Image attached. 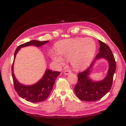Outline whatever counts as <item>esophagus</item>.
<instances>
[{"mask_svg":"<svg viewBox=\"0 0 126 126\" xmlns=\"http://www.w3.org/2000/svg\"><path fill=\"white\" fill-rule=\"evenodd\" d=\"M64 74L65 75H69V74H71L72 73H71V72L70 71H69V70H66V71H65V72H64Z\"/></svg>","mask_w":126,"mask_h":126,"instance_id":"obj_1","label":"esophagus"}]
</instances>
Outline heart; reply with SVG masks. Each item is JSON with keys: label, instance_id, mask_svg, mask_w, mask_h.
<instances>
[{"label": "heart", "instance_id": "heart-1", "mask_svg": "<svg viewBox=\"0 0 126 126\" xmlns=\"http://www.w3.org/2000/svg\"><path fill=\"white\" fill-rule=\"evenodd\" d=\"M96 50L95 41L90 38L65 39L57 44V53H51V58L58 66L63 65L64 60H67L75 68L82 69L92 62Z\"/></svg>", "mask_w": 126, "mask_h": 126}]
</instances>
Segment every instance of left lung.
<instances>
[{
  "label": "left lung",
  "mask_w": 126,
  "mask_h": 126,
  "mask_svg": "<svg viewBox=\"0 0 126 126\" xmlns=\"http://www.w3.org/2000/svg\"><path fill=\"white\" fill-rule=\"evenodd\" d=\"M99 52L91 64L90 67L84 72L78 73V83L74 88L76 96L83 101H95L101 99L111 89L113 76L116 71V62L114 55L109 47L99 40ZM106 59L109 64V69L106 77L102 80L96 81L90 77L97 60Z\"/></svg>",
  "instance_id": "1"
}]
</instances>
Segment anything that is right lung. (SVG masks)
Returning <instances> with one entry per match:
<instances>
[{"instance_id":"add662e5","label":"right lung","mask_w":126,"mask_h":126,"mask_svg":"<svg viewBox=\"0 0 126 126\" xmlns=\"http://www.w3.org/2000/svg\"><path fill=\"white\" fill-rule=\"evenodd\" d=\"M49 42V41H40L36 40H31L18 46L14 54V60L11 69L14 86L18 95L27 101L37 103L47 99L50 92L52 90L56 78L60 75V72L52 71L47 68L43 76L37 82L31 85H23L17 80L13 72L14 63L16 55L18 51L22 48L32 46L37 47H41Z\"/></svg>"}]
</instances>
